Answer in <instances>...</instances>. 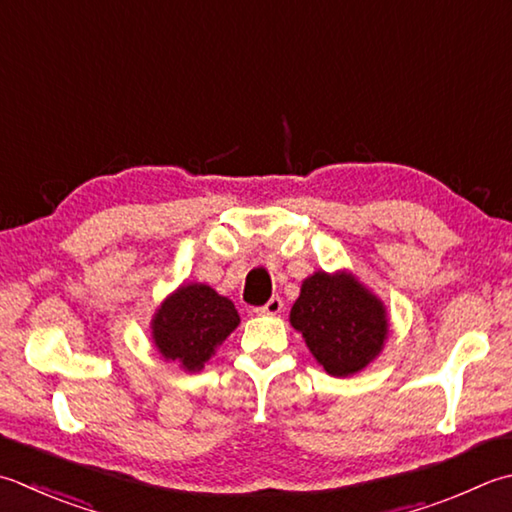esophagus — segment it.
<instances>
[{
    "label": "esophagus",
    "mask_w": 512,
    "mask_h": 512,
    "mask_svg": "<svg viewBox=\"0 0 512 512\" xmlns=\"http://www.w3.org/2000/svg\"><path fill=\"white\" fill-rule=\"evenodd\" d=\"M282 308H284L282 299H279V297H270L262 308H257V313H262V315H277V313H282Z\"/></svg>",
    "instance_id": "obj_1"
}]
</instances>
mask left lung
I'll list each match as a JSON object with an SVG mask.
<instances>
[{
	"mask_svg": "<svg viewBox=\"0 0 512 512\" xmlns=\"http://www.w3.org/2000/svg\"><path fill=\"white\" fill-rule=\"evenodd\" d=\"M290 324L328 375L348 377L382 353L388 315L382 299L348 273L324 270L304 279Z\"/></svg>",
	"mask_w": 512,
	"mask_h": 512,
	"instance_id": "obj_1",
	"label": "left lung"
}]
</instances>
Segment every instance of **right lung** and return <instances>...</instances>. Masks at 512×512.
I'll use <instances>...</instances> for the list:
<instances>
[{"label":"right lung","mask_w":512,"mask_h":512,"mask_svg":"<svg viewBox=\"0 0 512 512\" xmlns=\"http://www.w3.org/2000/svg\"><path fill=\"white\" fill-rule=\"evenodd\" d=\"M237 326L235 304L206 284L179 286L150 322L155 348L188 373L202 370Z\"/></svg>","instance_id":"right-lung-1"}]
</instances>
